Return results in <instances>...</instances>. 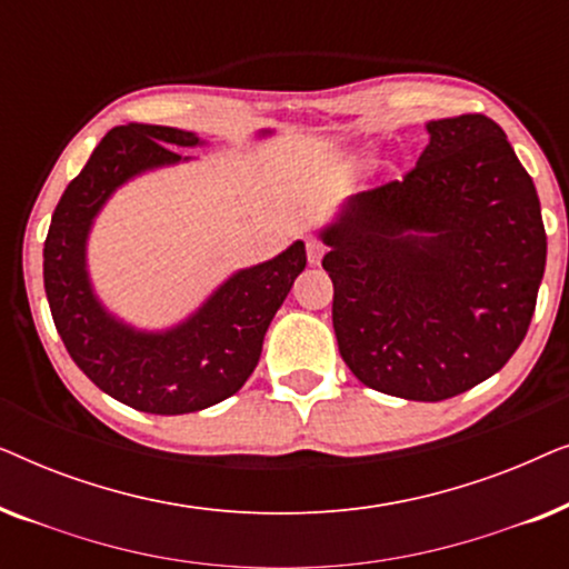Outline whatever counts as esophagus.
Masks as SVG:
<instances>
[{
  "mask_svg": "<svg viewBox=\"0 0 569 569\" xmlns=\"http://www.w3.org/2000/svg\"><path fill=\"white\" fill-rule=\"evenodd\" d=\"M323 251H326V248H323L321 240H316V238L308 240V261H310V263L321 261V259H323Z\"/></svg>",
  "mask_w": 569,
  "mask_h": 569,
  "instance_id": "1",
  "label": "esophagus"
}]
</instances>
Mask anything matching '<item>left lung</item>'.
I'll list each match as a JSON object with an SVG mask.
<instances>
[{
  "instance_id": "left-lung-1",
  "label": "left lung",
  "mask_w": 569,
  "mask_h": 569,
  "mask_svg": "<svg viewBox=\"0 0 569 569\" xmlns=\"http://www.w3.org/2000/svg\"><path fill=\"white\" fill-rule=\"evenodd\" d=\"M401 181L357 193L321 230L339 355L357 380L442 401L505 368L547 267L536 186L481 113L427 121Z\"/></svg>"
}]
</instances>
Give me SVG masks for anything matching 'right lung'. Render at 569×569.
<instances>
[{
    "label": "right lung",
    "instance_id": "1",
    "mask_svg": "<svg viewBox=\"0 0 569 569\" xmlns=\"http://www.w3.org/2000/svg\"><path fill=\"white\" fill-rule=\"evenodd\" d=\"M269 134V131H261ZM204 144L193 131L127 123L100 139L53 209L43 246V287L67 352L100 391L147 415H189L238 393L259 365L263 337L306 243L224 279L186 321L142 331L108 313L88 274L92 222L116 189L147 170L176 166V147Z\"/></svg>",
    "mask_w": 569,
    "mask_h": 569
}]
</instances>
